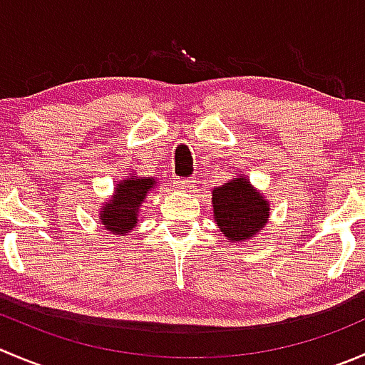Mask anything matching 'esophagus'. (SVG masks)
I'll return each mask as SVG.
<instances>
[{
	"label": "esophagus",
	"mask_w": 365,
	"mask_h": 365,
	"mask_svg": "<svg viewBox=\"0 0 365 365\" xmlns=\"http://www.w3.org/2000/svg\"><path fill=\"white\" fill-rule=\"evenodd\" d=\"M175 187L182 192H190L194 189V180L190 178H176L175 180Z\"/></svg>",
	"instance_id": "esophagus-1"
}]
</instances>
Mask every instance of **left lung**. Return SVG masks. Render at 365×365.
Instances as JSON below:
<instances>
[{
  "label": "left lung",
  "mask_w": 365,
  "mask_h": 365,
  "mask_svg": "<svg viewBox=\"0 0 365 365\" xmlns=\"http://www.w3.org/2000/svg\"><path fill=\"white\" fill-rule=\"evenodd\" d=\"M214 219L232 242L253 239L269 219V203L244 176L212 190Z\"/></svg>",
  "instance_id": "1"
}]
</instances>
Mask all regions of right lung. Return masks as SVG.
<instances>
[{
  "instance_id": "add662e5",
  "label": "right lung",
  "mask_w": 365,
  "mask_h": 365,
  "mask_svg": "<svg viewBox=\"0 0 365 365\" xmlns=\"http://www.w3.org/2000/svg\"><path fill=\"white\" fill-rule=\"evenodd\" d=\"M151 176H128L115 185V192L101 208V225L114 235H126L137 226L144 197L155 187Z\"/></svg>"
}]
</instances>
